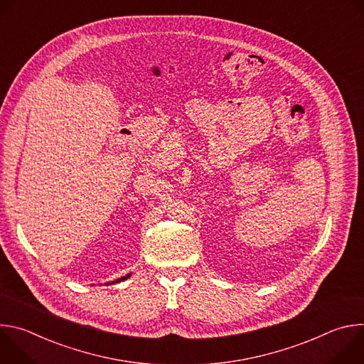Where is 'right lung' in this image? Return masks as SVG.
I'll use <instances>...</instances> for the list:
<instances>
[{"label": "right lung", "mask_w": 364, "mask_h": 364, "mask_svg": "<svg viewBox=\"0 0 364 364\" xmlns=\"http://www.w3.org/2000/svg\"><path fill=\"white\" fill-rule=\"evenodd\" d=\"M131 277V274H128V275H125V277H122V278H119V279H117V281H114L112 284H115V282H121V281H125L127 278H129Z\"/></svg>", "instance_id": "right-lung-1"}]
</instances>
